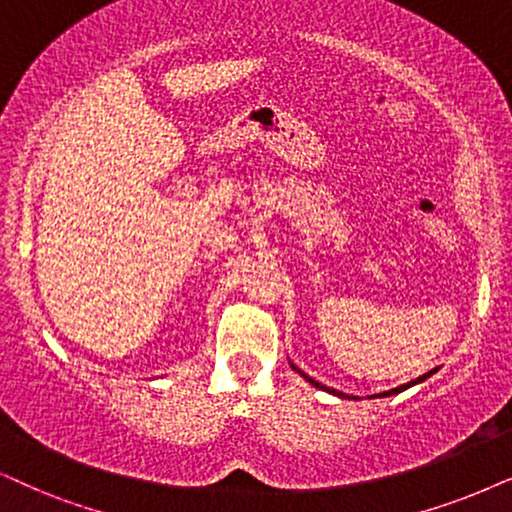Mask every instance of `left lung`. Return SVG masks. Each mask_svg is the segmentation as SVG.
Returning <instances> with one entry per match:
<instances>
[{"label": "left lung", "mask_w": 512, "mask_h": 512, "mask_svg": "<svg viewBox=\"0 0 512 512\" xmlns=\"http://www.w3.org/2000/svg\"><path fill=\"white\" fill-rule=\"evenodd\" d=\"M290 366H293V368H295V371H297V373H300V375H304V380H307V383H312L314 387H319V390H323V392H331V394H335V397H340V399H342V397H347V394H345V392H338V390H333V387H326V385H321V383H319V380L309 378V375H307V373H304V371H300V368H297L295 364H290ZM432 373H437V368H432V371H430V373H423V375H420V378H416V380H411V383H406V385H399V387H394V390H387V392L373 394V397H392V394H399V392L409 390V387H413V385L423 383V380H428ZM352 399H357V397H352Z\"/></svg>", "instance_id": "8db88e82"}]
</instances>
